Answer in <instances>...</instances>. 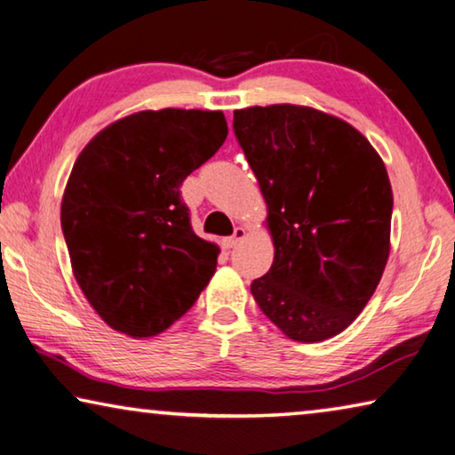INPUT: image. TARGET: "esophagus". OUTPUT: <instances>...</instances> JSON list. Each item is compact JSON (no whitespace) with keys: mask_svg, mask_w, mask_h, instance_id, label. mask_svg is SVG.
I'll list each match as a JSON object with an SVG mask.
<instances>
[{"mask_svg":"<svg viewBox=\"0 0 455 455\" xmlns=\"http://www.w3.org/2000/svg\"><path fill=\"white\" fill-rule=\"evenodd\" d=\"M243 237H245V228L237 226V228L234 229V235L228 237V240H226V245H228V248H235V245L240 243V242L243 240Z\"/></svg>","mask_w":455,"mask_h":455,"instance_id":"obj_1","label":"esophagus"}]
</instances>
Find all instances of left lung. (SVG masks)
I'll list each match as a JSON object with an SVG mask.
<instances>
[{
	"mask_svg": "<svg viewBox=\"0 0 455 455\" xmlns=\"http://www.w3.org/2000/svg\"><path fill=\"white\" fill-rule=\"evenodd\" d=\"M234 132L276 248L270 270L251 282L254 300L288 339H331L361 315L389 258L383 161L351 124L308 107L235 110Z\"/></svg>",
	"mask_w": 455,
	"mask_h": 455,
	"instance_id": "left-lung-1",
	"label": "left lung"
}]
</instances>
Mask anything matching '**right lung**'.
Returning <instances> with one entry per match:
<instances>
[{"mask_svg":"<svg viewBox=\"0 0 455 455\" xmlns=\"http://www.w3.org/2000/svg\"><path fill=\"white\" fill-rule=\"evenodd\" d=\"M226 137L220 110H143L78 155L60 221L74 278L110 329L155 337L213 276L220 248L193 232L179 188Z\"/></svg>","mask_w":455,"mask_h":455,"instance_id":"obj_1","label":"right lung"}]
</instances>
